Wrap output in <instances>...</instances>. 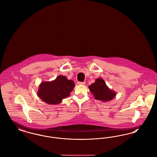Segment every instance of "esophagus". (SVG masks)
Masks as SVG:
<instances>
[{
	"label": "esophagus",
	"mask_w": 157,
	"mask_h": 157,
	"mask_svg": "<svg viewBox=\"0 0 157 157\" xmlns=\"http://www.w3.org/2000/svg\"><path fill=\"white\" fill-rule=\"evenodd\" d=\"M77 84L78 85H84L85 84V82H78Z\"/></svg>",
	"instance_id": "1"
}]
</instances>
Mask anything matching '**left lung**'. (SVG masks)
Returning <instances> with one entry per match:
<instances>
[{"label": "left lung", "instance_id": "obj_1", "mask_svg": "<svg viewBox=\"0 0 157 157\" xmlns=\"http://www.w3.org/2000/svg\"><path fill=\"white\" fill-rule=\"evenodd\" d=\"M90 90L96 100L102 102H108L115 97L117 94L109 89L102 78H97L95 82L89 86Z\"/></svg>", "mask_w": 157, "mask_h": 157}]
</instances>
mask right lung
<instances>
[{
  "mask_svg": "<svg viewBox=\"0 0 157 157\" xmlns=\"http://www.w3.org/2000/svg\"><path fill=\"white\" fill-rule=\"evenodd\" d=\"M75 85L65 76L59 75L52 81L42 82L39 86L37 96L49 105L59 104L62 99L69 97Z\"/></svg>",
  "mask_w": 157,
  "mask_h": 157,
  "instance_id": "right-lung-1",
  "label": "right lung"
}]
</instances>
